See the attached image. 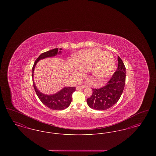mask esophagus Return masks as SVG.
<instances>
[{
	"instance_id": "esophagus-1",
	"label": "esophagus",
	"mask_w": 156,
	"mask_h": 156,
	"mask_svg": "<svg viewBox=\"0 0 156 156\" xmlns=\"http://www.w3.org/2000/svg\"><path fill=\"white\" fill-rule=\"evenodd\" d=\"M83 88H85V87H83V86H78V87H76V90L83 89Z\"/></svg>"
}]
</instances>
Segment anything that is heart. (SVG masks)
Wrapping results in <instances>:
<instances>
[{
	"label": "heart",
	"instance_id": "b5f03b06",
	"mask_svg": "<svg viewBox=\"0 0 156 156\" xmlns=\"http://www.w3.org/2000/svg\"><path fill=\"white\" fill-rule=\"evenodd\" d=\"M115 59L111 52L98 48L83 50L76 54L69 63V71L75 79L79 80L89 69V75L95 79V86H101L114 71Z\"/></svg>",
	"mask_w": 156,
	"mask_h": 156
}]
</instances>
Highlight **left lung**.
Here are the masks:
<instances>
[{"label": "left lung", "instance_id": "1", "mask_svg": "<svg viewBox=\"0 0 156 156\" xmlns=\"http://www.w3.org/2000/svg\"><path fill=\"white\" fill-rule=\"evenodd\" d=\"M117 71L113 74L107 85L99 89H92L93 94L87 99V104L92 109L98 111L106 110L117 103L125 88L126 68L118 57Z\"/></svg>", "mask_w": 156, "mask_h": 156}]
</instances>
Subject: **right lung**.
Masks as SVG:
<instances>
[{
  "mask_svg": "<svg viewBox=\"0 0 156 156\" xmlns=\"http://www.w3.org/2000/svg\"><path fill=\"white\" fill-rule=\"evenodd\" d=\"M62 48H54L50 51L42 53L35 61L32 68V77L33 87L37 97L40 99L41 102L47 107L52 110H64L67 108L71 104L72 101V95L75 90V87H66L60 90L58 92L52 95H47L41 92L37 89L34 81L33 76L34 68L37 62L41 59H44L48 57H52L56 56L57 54L61 53Z\"/></svg>",
  "mask_w": 156,
  "mask_h": 156,
  "instance_id": "1",
  "label": "right lung"
}]
</instances>
